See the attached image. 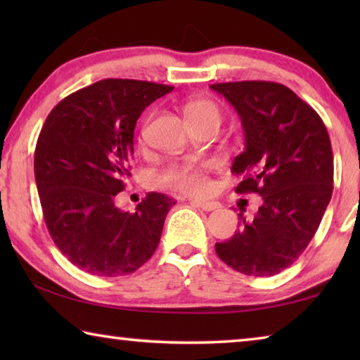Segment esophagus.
<instances>
[{
    "label": "esophagus",
    "mask_w": 360,
    "mask_h": 360,
    "mask_svg": "<svg viewBox=\"0 0 360 360\" xmlns=\"http://www.w3.org/2000/svg\"><path fill=\"white\" fill-rule=\"evenodd\" d=\"M191 203L197 205L198 208H202L203 211H214V210H217V208H221V203H217V202H206V200L191 198Z\"/></svg>",
    "instance_id": "obj_1"
}]
</instances>
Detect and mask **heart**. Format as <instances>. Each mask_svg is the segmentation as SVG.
<instances>
[{"label":"heart","instance_id":"heart-1","mask_svg":"<svg viewBox=\"0 0 360 360\" xmlns=\"http://www.w3.org/2000/svg\"><path fill=\"white\" fill-rule=\"evenodd\" d=\"M184 115L188 124H193V122H200L208 117L219 119V111L212 101L192 100L184 106ZM158 179L167 187L186 193H202L208 188L206 165H203V163H176V165L167 168Z\"/></svg>","mask_w":360,"mask_h":360}]
</instances>
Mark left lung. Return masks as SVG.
I'll use <instances>...</instances> for the list:
<instances>
[{
    "label": "left lung",
    "instance_id": "8db88e82",
    "mask_svg": "<svg viewBox=\"0 0 360 360\" xmlns=\"http://www.w3.org/2000/svg\"><path fill=\"white\" fill-rule=\"evenodd\" d=\"M210 87L241 119L245 150L231 173L243 176L236 193H259L252 222L224 243L219 259L248 276H273L294 264L318 230L333 191V154L324 122L278 82L241 81Z\"/></svg>",
    "mask_w": 360,
    "mask_h": 360
}]
</instances>
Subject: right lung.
Wrapping results in <instances>:
<instances>
[{
	"label": "right lung",
	"mask_w": 360,
	"mask_h": 360,
	"mask_svg": "<svg viewBox=\"0 0 360 360\" xmlns=\"http://www.w3.org/2000/svg\"><path fill=\"white\" fill-rule=\"evenodd\" d=\"M172 85L103 79L52 109L34 150V179L53 243L85 273L124 276L155 252L173 198L149 192L135 212L115 206L139 115Z\"/></svg>",
	"instance_id": "1"
}]
</instances>
